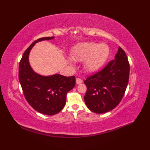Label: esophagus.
<instances>
[{"label": "esophagus", "instance_id": "esophagus-1", "mask_svg": "<svg viewBox=\"0 0 150 150\" xmlns=\"http://www.w3.org/2000/svg\"><path fill=\"white\" fill-rule=\"evenodd\" d=\"M76 84H80L81 83H83V80L81 79L80 78H76Z\"/></svg>", "mask_w": 150, "mask_h": 150}]
</instances>
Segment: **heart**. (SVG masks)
Segmentation results:
<instances>
[{
    "mask_svg": "<svg viewBox=\"0 0 150 150\" xmlns=\"http://www.w3.org/2000/svg\"><path fill=\"white\" fill-rule=\"evenodd\" d=\"M109 55V48L105 44H98L93 42H83L76 46L72 51L75 61H84L85 69L94 72L101 68Z\"/></svg>",
    "mask_w": 150,
    "mask_h": 150,
    "instance_id": "b5f03b06",
    "label": "heart"
}]
</instances>
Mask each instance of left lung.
I'll list each match as a JSON object with an SVG mask.
<instances>
[{"label": "left lung", "instance_id": "8db88e82", "mask_svg": "<svg viewBox=\"0 0 150 150\" xmlns=\"http://www.w3.org/2000/svg\"><path fill=\"white\" fill-rule=\"evenodd\" d=\"M129 76L128 57L124 50L119 47L114 59L84 81L87 91L84 99L88 108L98 114L115 108L123 98Z\"/></svg>", "mask_w": 150, "mask_h": 150}]
</instances>
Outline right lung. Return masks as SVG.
I'll return each mask as SVG.
<instances>
[{
    "mask_svg": "<svg viewBox=\"0 0 150 150\" xmlns=\"http://www.w3.org/2000/svg\"><path fill=\"white\" fill-rule=\"evenodd\" d=\"M54 37L38 39L24 52L19 62V79L25 98L35 111L46 115H54L64 107L67 93L76 84L74 76L60 74L42 76L36 74L29 63L30 51L35 43Z\"/></svg>",
    "mask_w": 150,
    "mask_h": 150,
    "instance_id": "right-lung-1",
    "label": "right lung"
}]
</instances>
